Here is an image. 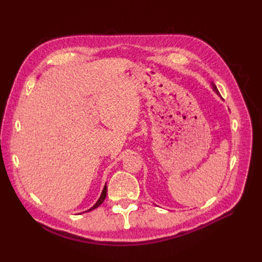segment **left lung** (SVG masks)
I'll return each mask as SVG.
<instances>
[{"label": "left lung", "mask_w": 262, "mask_h": 262, "mask_svg": "<svg viewBox=\"0 0 262 262\" xmlns=\"http://www.w3.org/2000/svg\"><path fill=\"white\" fill-rule=\"evenodd\" d=\"M212 89H213V91L215 92L216 94H219V91H217V89H216V86H215V84H214L213 82H212Z\"/></svg>", "instance_id": "8db88e82"}]
</instances>
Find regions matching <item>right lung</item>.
<instances>
[{"label":"right lung","mask_w":262,"mask_h":262,"mask_svg":"<svg viewBox=\"0 0 262 262\" xmlns=\"http://www.w3.org/2000/svg\"><path fill=\"white\" fill-rule=\"evenodd\" d=\"M106 194H107V186H105L104 187V190H102V192H101V195H100V198H99V199H98V201L96 202V203H95L94 205H93V207L90 209V210H87V212H89V211H92V210H94V209H96V208H98L99 207V205L102 203V202H104V200H105V198H106Z\"/></svg>","instance_id":"obj_1"}]
</instances>
